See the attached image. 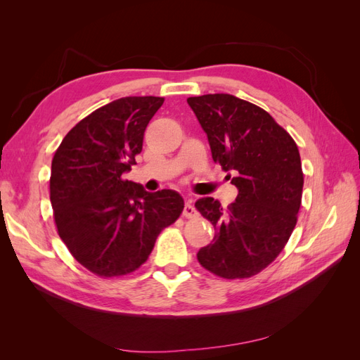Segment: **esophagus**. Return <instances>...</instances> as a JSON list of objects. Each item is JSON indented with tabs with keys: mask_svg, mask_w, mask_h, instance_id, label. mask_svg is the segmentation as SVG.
<instances>
[{
	"mask_svg": "<svg viewBox=\"0 0 360 360\" xmlns=\"http://www.w3.org/2000/svg\"><path fill=\"white\" fill-rule=\"evenodd\" d=\"M195 214H197V209L193 207L192 200H186V202H184V209H183V216L184 217H193Z\"/></svg>",
	"mask_w": 360,
	"mask_h": 360,
	"instance_id": "34e87169",
	"label": "esophagus"
}]
</instances>
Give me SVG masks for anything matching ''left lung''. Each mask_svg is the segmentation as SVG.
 <instances>
[{"mask_svg": "<svg viewBox=\"0 0 360 360\" xmlns=\"http://www.w3.org/2000/svg\"><path fill=\"white\" fill-rule=\"evenodd\" d=\"M188 103L213 160L233 174L238 191L226 210L212 197L195 202L216 230L198 250L200 264L225 279L257 275L284 249L297 222L303 189L297 146L269 112L233 94L189 97Z\"/></svg>", "mask_w": 360, "mask_h": 360, "instance_id": "1", "label": "left lung"}]
</instances>
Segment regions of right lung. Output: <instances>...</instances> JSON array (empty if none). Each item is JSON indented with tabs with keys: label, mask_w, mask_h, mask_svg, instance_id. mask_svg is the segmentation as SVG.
<instances>
[{
	"label": "right lung",
	"mask_w": 360,
	"mask_h": 360,
	"mask_svg": "<svg viewBox=\"0 0 360 360\" xmlns=\"http://www.w3.org/2000/svg\"><path fill=\"white\" fill-rule=\"evenodd\" d=\"M162 103L155 96L108 103L81 120L53 155L49 188L58 234L99 276L126 275L146 263L159 233L183 212L179 192H147L123 179Z\"/></svg>",
	"instance_id": "1"
}]
</instances>
